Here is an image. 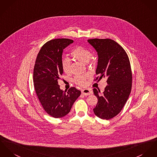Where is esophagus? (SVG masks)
I'll use <instances>...</instances> for the list:
<instances>
[{
  "mask_svg": "<svg viewBox=\"0 0 157 157\" xmlns=\"http://www.w3.org/2000/svg\"><path fill=\"white\" fill-rule=\"evenodd\" d=\"M82 94H83L85 96H88L93 94V91L90 89L85 88V89L82 90Z\"/></svg>",
  "mask_w": 157,
  "mask_h": 157,
  "instance_id": "esophagus-1",
  "label": "esophagus"
}]
</instances>
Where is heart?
<instances>
[{"label": "heart", "mask_w": 157, "mask_h": 157, "mask_svg": "<svg viewBox=\"0 0 157 157\" xmlns=\"http://www.w3.org/2000/svg\"><path fill=\"white\" fill-rule=\"evenodd\" d=\"M71 55L76 60L79 61L83 63H86L91 57V52L88 49L83 47L78 46L73 49ZM61 67L65 73L71 72V61L67 57H63L61 61ZM87 75H80L75 77L73 81L76 84L84 86L86 84V79Z\"/></svg>", "instance_id": "heart-1"}]
</instances>
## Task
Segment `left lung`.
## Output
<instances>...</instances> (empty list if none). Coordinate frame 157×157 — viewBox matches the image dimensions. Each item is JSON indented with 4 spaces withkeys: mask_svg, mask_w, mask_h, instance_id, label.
Wrapping results in <instances>:
<instances>
[{
    "mask_svg": "<svg viewBox=\"0 0 157 157\" xmlns=\"http://www.w3.org/2000/svg\"><path fill=\"white\" fill-rule=\"evenodd\" d=\"M88 43L98 54L97 77L94 81L106 78L108 85L102 94L93 89L98 102L94 113L101 119L108 120L117 116L127 102L132 90V73L128 57L123 48L110 39H91Z\"/></svg>",
    "mask_w": 157,
    "mask_h": 157,
    "instance_id": "left-lung-1",
    "label": "left lung"
}]
</instances>
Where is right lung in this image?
<instances>
[{"instance_id": "1", "label": "right lung", "mask_w": 157, "mask_h": 157, "mask_svg": "<svg viewBox=\"0 0 157 157\" xmlns=\"http://www.w3.org/2000/svg\"><path fill=\"white\" fill-rule=\"evenodd\" d=\"M73 42L64 38L49 40L42 47L35 61L33 82L36 95L45 112L56 118L68 114L81 95V91L75 87L66 92L58 84L63 73L61 64L63 49Z\"/></svg>"}]
</instances>
